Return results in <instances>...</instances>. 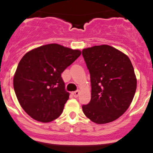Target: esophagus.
<instances>
[{
	"instance_id": "34e87169",
	"label": "esophagus",
	"mask_w": 153,
	"mask_h": 153,
	"mask_svg": "<svg viewBox=\"0 0 153 153\" xmlns=\"http://www.w3.org/2000/svg\"><path fill=\"white\" fill-rule=\"evenodd\" d=\"M79 94H80L79 91H75V92L72 93V95L74 96V97H78V95H79Z\"/></svg>"
}]
</instances>
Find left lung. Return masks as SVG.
<instances>
[{"label":"left lung","mask_w":153,"mask_h":153,"mask_svg":"<svg viewBox=\"0 0 153 153\" xmlns=\"http://www.w3.org/2000/svg\"><path fill=\"white\" fill-rule=\"evenodd\" d=\"M82 56L91 75V99L82 105L93 122H113L128 109L137 89L134 70L128 56L109 46L86 48Z\"/></svg>","instance_id":"left-lung-1"}]
</instances>
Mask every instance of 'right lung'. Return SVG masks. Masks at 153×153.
<instances>
[{
	"label": "right lung",
	"mask_w": 153,
	"mask_h": 153,
	"mask_svg": "<svg viewBox=\"0 0 153 153\" xmlns=\"http://www.w3.org/2000/svg\"><path fill=\"white\" fill-rule=\"evenodd\" d=\"M81 52L57 44L28 52L19 62L13 88L19 102L29 116L50 122L62 114L69 93L61 77Z\"/></svg>",
	"instance_id": "1"
}]
</instances>
